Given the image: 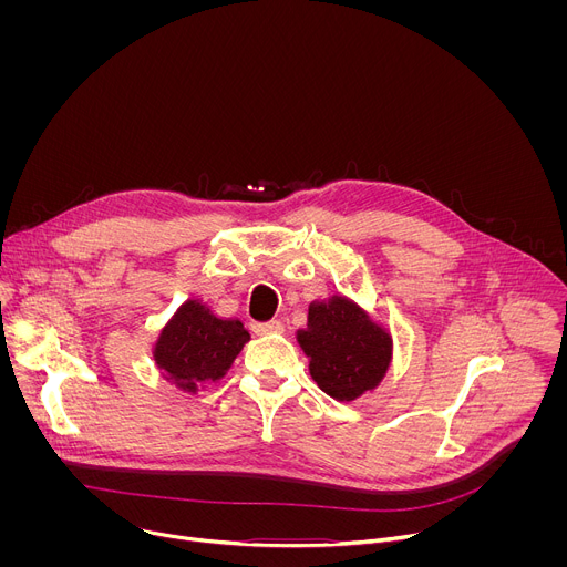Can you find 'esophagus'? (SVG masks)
Wrapping results in <instances>:
<instances>
[{
  "label": "esophagus",
  "instance_id": "obj_1",
  "mask_svg": "<svg viewBox=\"0 0 567 567\" xmlns=\"http://www.w3.org/2000/svg\"><path fill=\"white\" fill-rule=\"evenodd\" d=\"M251 330L256 334L265 337V334H280V332H285V326H282L280 320H269V322H254Z\"/></svg>",
  "mask_w": 567,
  "mask_h": 567
}]
</instances>
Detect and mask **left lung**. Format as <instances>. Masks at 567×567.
Returning <instances> with one entry per match:
<instances>
[{"label": "left lung", "mask_w": 567, "mask_h": 567, "mask_svg": "<svg viewBox=\"0 0 567 567\" xmlns=\"http://www.w3.org/2000/svg\"><path fill=\"white\" fill-rule=\"evenodd\" d=\"M296 337L309 357L311 379L339 401L377 388L390 365V334L343 296L311 302L307 330H298Z\"/></svg>", "instance_id": "obj_1"}]
</instances>
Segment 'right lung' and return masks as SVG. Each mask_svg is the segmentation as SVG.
<instances>
[{
	"label": "right lung",
	"mask_w": 567,
	"mask_h": 567,
	"mask_svg": "<svg viewBox=\"0 0 567 567\" xmlns=\"http://www.w3.org/2000/svg\"><path fill=\"white\" fill-rule=\"evenodd\" d=\"M249 339L239 320H221L199 300H186L161 330L154 361L177 388L197 392L202 383L226 374Z\"/></svg>",
	"instance_id": "right-lung-1"
}]
</instances>
